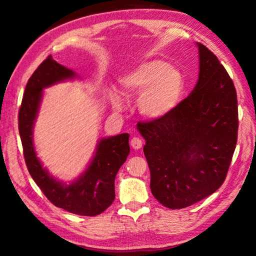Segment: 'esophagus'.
Segmentation results:
<instances>
[{
    "label": "esophagus",
    "instance_id": "1",
    "mask_svg": "<svg viewBox=\"0 0 256 256\" xmlns=\"http://www.w3.org/2000/svg\"><path fill=\"white\" fill-rule=\"evenodd\" d=\"M130 144H131V146L134 150H138V149H141L142 146H144V141H142L140 138L134 136V138H131V142H130Z\"/></svg>",
    "mask_w": 256,
    "mask_h": 256
}]
</instances>
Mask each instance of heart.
<instances>
[{"instance_id":"obj_1","label":"heart","mask_w":256,"mask_h":256,"mask_svg":"<svg viewBox=\"0 0 256 256\" xmlns=\"http://www.w3.org/2000/svg\"><path fill=\"white\" fill-rule=\"evenodd\" d=\"M123 94L138 98V112L148 120H162L174 110L184 88V79L177 68L164 60L141 63L120 79ZM116 107L120 106L118 94L112 96Z\"/></svg>"}]
</instances>
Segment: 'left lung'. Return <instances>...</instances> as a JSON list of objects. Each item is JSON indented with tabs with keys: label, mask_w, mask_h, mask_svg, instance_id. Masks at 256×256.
<instances>
[{
	"label": "left lung",
	"mask_w": 256,
	"mask_h": 256,
	"mask_svg": "<svg viewBox=\"0 0 256 256\" xmlns=\"http://www.w3.org/2000/svg\"><path fill=\"white\" fill-rule=\"evenodd\" d=\"M200 72L188 97L162 120L138 122L152 196L183 209L216 192L226 180L237 144V94L216 56L198 42Z\"/></svg>",
	"instance_id": "left-lung-1"
}]
</instances>
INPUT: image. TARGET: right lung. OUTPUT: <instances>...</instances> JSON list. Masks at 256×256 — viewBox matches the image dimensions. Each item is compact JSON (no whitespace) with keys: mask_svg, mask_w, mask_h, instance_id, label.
Returning <instances> with one entry per match:
<instances>
[{"mask_svg":"<svg viewBox=\"0 0 256 256\" xmlns=\"http://www.w3.org/2000/svg\"><path fill=\"white\" fill-rule=\"evenodd\" d=\"M74 72L60 66L52 55L32 73L26 86L19 110V133L29 174L54 206L71 214H100L115 198V177L130 154L128 133L102 138L89 167L70 185L58 182L42 168L32 144V128L42 96V89L74 78Z\"/></svg>","mask_w":256,"mask_h":256,"instance_id":"right-lung-1","label":"right lung"}]
</instances>
